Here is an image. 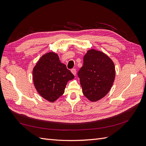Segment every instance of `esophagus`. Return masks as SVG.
I'll use <instances>...</instances> for the list:
<instances>
[{
	"instance_id": "34e87169",
	"label": "esophagus",
	"mask_w": 146,
	"mask_h": 146,
	"mask_svg": "<svg viewBox=\"0 0 146 146\" xmlns=\"http://www.w3.org/2000/svg\"><path fill=\"white\" fill-rule=\"evenodd\" d=\"M70 71H71V72L74 75V76H76V69H72L71 70H70Z\"/></svg>"
}]
</instances>
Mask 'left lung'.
Returning <instances> with one entry per match:
<instances>
[{
	"instance_id": "1",
	"label": "left lung",
	"mask_w": 146,
	"mask_h": 146,
	"mask_svg": "<svg viewBox=\"0 0 146 146\" xmlns=\"http://www.w3.org/2000/svg\"><path fill=\"white\" fill-rule=\"evenodd\" d=\"M115 66L104 52L91 48L83 57V65L78 72L82 92L91 102L108 94L115 78Z\"/></svg>"
}]
</instances>
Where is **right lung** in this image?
I'll list each match as a JSON object with an SVG mask.
<instances>
[{"label":"right lung","instance_id":"1","mask_svg":"<svg viewBox=\"0 0 146 146\" xmlns=\"http://www.w3.org/2000/svg\"><path fill=\"white\" fill-rule=\"evenodd\" d=\"M74 78V75L54 52L43 55L33 69L35 88L39 95L50 102H54L63 94L68 82Z\"/></svg>","mask_w":146,"mask_h":146}]
</instances>
